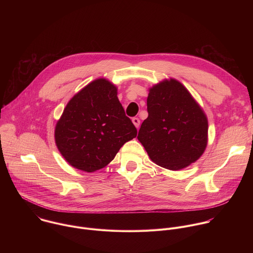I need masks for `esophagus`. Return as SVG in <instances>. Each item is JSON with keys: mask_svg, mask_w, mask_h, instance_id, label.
<instances>
[{"mask_svg": "<svg viewBox=\"0 0 253 253\" xmlns=\"http://www.w3.org/2000/svg\"><path fill=\"white\" fill-rule=\"evenodd\" d=\"M132 122H133V124H134V126H135L136 128H139V126H140V120H139L138 118H133V119H132Z\"/></svg>", "mask_w": 253, "mask_h": 253, "instance_id": "obj_1", "label": "esophagus"}]
</instances>
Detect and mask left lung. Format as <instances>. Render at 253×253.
<instances>
[{
	"label": "left lung",
	"mask_w": 253,
	"mask_h": 253,
	"mask_svg": "<svg viewBox=\"0 0 253 253\" xmlns=\"http://www.w3.org/2000/svg\"><path fill=\"white\" fill-rule=\"evenodd\" d=\"M147 110L137 138L154 163L176 171L201 157L208 142V120L182 83L170 78L150 87Z\"/></svg>",
	"instance_id": "obj_1"
}]
</instances>
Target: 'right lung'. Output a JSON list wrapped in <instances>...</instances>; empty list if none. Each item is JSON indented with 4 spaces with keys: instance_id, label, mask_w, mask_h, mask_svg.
<instances>
[{
    "instance_id": "obj_1",
    "label": "right lung",
    "mask_w": 253,
    "mask_h": 253,
    "mask_svg": "<svg viewBox=\"0 0 253 253\" xmlns=\"http://www.w3.org/2000/svg\"><path fill=\"white\" fill-rule=\"evenodd\" d=\"M117 90L109 80L98 78L67 103L55 126V143L71 166L89 173L104 168L137 136Z\"/></svg>"
}]
</instances>
